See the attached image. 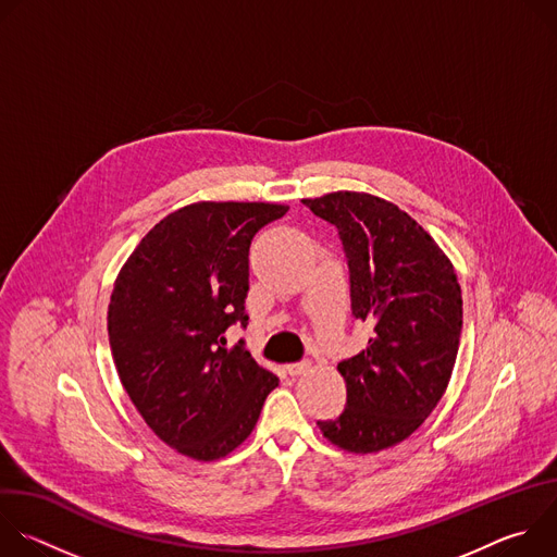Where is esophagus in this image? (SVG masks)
<instances>
[{"label":"esophagus","mask_w":557,"mask_h":557,"mask_svg":"<svg viewBox=\"0 0 557 557\" xmlns=\"http://www.w3.org/2000/svg\"><path fill=\"white\" fill-rule=\"evenodd\" d=\"M308 363H290V366H286V372L290 374V376H299V374H304V372H308Z\"/></svg>","instance_id":"esophagus-1"}]
</instances>
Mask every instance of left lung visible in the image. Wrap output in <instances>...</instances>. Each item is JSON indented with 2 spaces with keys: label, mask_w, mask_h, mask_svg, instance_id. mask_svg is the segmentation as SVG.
<instances>
[{
  "label": "left lung",
  "mask_w": 557,
  "mask_h": 557,
  "mask_svg": "<svg viewBox=\"0 0 557 557\" xmlns=\"http://www.w3.org/2000/svg\"><path fill=\"white\" fill-rule=\"evenodd\" d=\"M304 205L339 228L352 314L372 326L366 350L337 366L344 412L317 428L348 454H376L412 436L447 389L462 331L460 284L434 237L394 202L333 191Z\"/></svg>",
  "instance_id": "left-lung-1"
}]
</instances>
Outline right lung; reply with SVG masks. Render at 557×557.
Wrapping results in <instances>:
<instances>
[{
    "label": "right lung",
    "mask_w": 557,
    "mask_h": 557,
    "mask_svg": "<svg viewBox=\"0 0 557 557\" xmlns=\"http://www.w3.org/2000/svg\"><path fill=\"white\" fill-rule=\"evenodd\" d=\"M288 205L181 207L153 224L121 267L108 335L121 383L143 421L178 454L211 462L253 432L277 376L224 331L247 326L249 247Z\"/></svg>",
    "instance_id": "right-lung-1"
}]
</instances>
